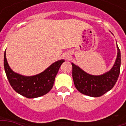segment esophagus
<instances>
[{
    "mask_svg": "<svg viewBox=\"0 0 126 126\" xmlns=\"http://www.w3.org/2000/svg\"><path fill=\"white\" fill-rule=\"evenodd\" d=\"M65 57L67 58V59H69V56H66Z\"/></svg>",
    "mask_w": 126,
    "mask_h": 126,
    "instance_id": "1",
    "label": "esophagus"
}]
</instances>
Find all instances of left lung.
I'll return each mask as SVG.
<instances>
[{"label": "left lung", "mask_w": 126, "mask_h": 126, "mask_svg": "<svg viewBox=\"0 0 126 126\" xmlns=\"http://www.w3.org/2000/svg\"><path fill=\"white\" fill-rule=\"evenodd\" d=\"M117 55L114 65L109 71L102 75L88 74L79 66L71 63L74 85L79 93L92 97H98L113 88L118 79L121 65V53L117 45Z\"/></svg>", "instance_id": "left-lung-1"}]
</instances>
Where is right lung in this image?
<instances>
[{"instance_id": "add662e5", "label": "right lung", "mask_w": 126, "mask_h": 126, "mask_svg": "<svg viewBox=\"0 0 126 126\" xmlns=\"http://www.w3.org/2000/svg\"><path fill=\"white\" fill-rule=\"evenodd\" d=\"M63 62L64 59L55 61L41 73L26 76L13 71L7 62L6 51L4 54V71L10 84L16 93L28 98L42 96L52 89L55 77Z\"/></svg>"}]
</instances>
